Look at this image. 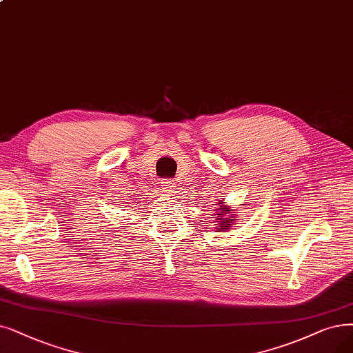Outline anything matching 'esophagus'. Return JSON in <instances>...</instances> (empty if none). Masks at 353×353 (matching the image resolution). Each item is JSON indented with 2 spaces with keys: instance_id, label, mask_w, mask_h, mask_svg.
<instances>
[{
  "instance_id": "1",
  "label": "esophagus",
  "mask_w": 353,
  "mask_h": 353,
  "mask_svg": "<svg viewBox=\"0 0 353 353\" xmlns=\"http://www.w3.org/2000/svg\"><path fill=\"white\" fill-rule=\"evenodd\" d=\"M161 187H162V191H163V192H166L168 195H172V194L175 192L176 184H175L174 179H168V181H163V182H162Z\"/></svg>"
}]
</instances>
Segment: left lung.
Listing matches in <instances>:
<instances>
[{"mask_svg":"<svg viewBox=\"0 0 353 353\" xmlns=\"http://www.w3.org/2000/svg\"><path fill=\"white\" fill-rule=\"evenodd\" d=\"M219 208H216V211H219V213L216 214V220H217V223H219V230L220 232H224V230H228V229H230V224L236 220L234 217H236V214H234V210L232 208V207H229V205H224L223 204V200L220 199V201H219Z\"/></svg>","mask_w":353,"mask_h":353,"instance_id":"left-lung-1","label":"left lung"}]
</instances>
